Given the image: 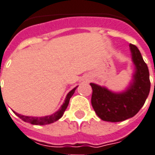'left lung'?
Wrapping results in <instances>:
<instances>
[{
	"mask_svg": "<svg viewBox=\"0 0 155 155\" xmlns=\"http://www.w3.org/2000/svg\"><path fill=\"white\" fill-rule=\"evenodd\" d=\"M130 49L134 71L125 90L114 92L106 86L90 83L93 90L91 104L96 114L103 121L122 122L134 117L149 95L150 81L148 67L134 45L130 44Z\"/></svg>",
	"mask_w": 155,
	"mask_h": 155,
	"instance_id": "8db88e82",
	"label": "left lung"
}]
</instances>
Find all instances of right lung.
<instances>
[{
  "instance_id": "right-lung-1",
  "label": "right lung",
  "mask_w": 155,
  "mask_h": 155,
  "mask_svg": "<svg viewBox=\"0 0 155 155\" xmlns=\"http://www.w3.org/2000/svg\"><path fill=\"white\" fill-rule=\"evenodd\" d=\"M78 88V86H76L75 88H74L73 90H70V92L68 93V94L66 95V97H65V101L63 102V104L61 105V106L60 107V109L58 110V111H56L55 113H54L53 114L47 115V116H43V117H32V116H25V115L20 114H17L15 111L14 114L17 115V117H19L21 119H22L25 122H28V123H31L33 125H47L50 124V123H53V122H56L58 119H60L61 117H62L63 114L65 111L66 108H67L68 105H69V102H70V97L73 96V94L75 92V90Z\"/></svg>"
}]
</instances>
